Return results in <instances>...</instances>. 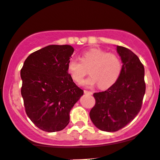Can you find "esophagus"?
Returning a JSON list of instances; mask_svg holds the SVG:
<instances>
[{"label": "esophagus", "mask_w": 160, "mask_h": 160, "mask_svg": "<svg viewBox=\"0 0 160 160\" xmlns=\"http://www.w3.org/2000/svg\"><path fill=\"white\" fill-rule=\"evenodd\" d=\"M84 93L87 95H92V92H91V91H88V90H84Z\"/></svg>", "instance_id": "34e87169"}]
</instances>
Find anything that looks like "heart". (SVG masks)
Wrapping results in <instances>:
<instances>
[{"label": "heart", "mask_w": 160, "mask_h": 160, "mask_svg": "<svg viewBox=\"0 0 160 160\" xmlns=\"http://www.w3.org/2000/svg\"><path fill=\"white\" fill-rule=\"evenodd\" d=\"M80 60L71 58L68 62V71L74 82L80 83L89 68L91 76L83 82L85 87L98 84L99 88L107 89L113 85L122 72V62L118 56L100 48H92L83 52Z\"/></svg>", "instance_id": "heart-1"}]
</instances>
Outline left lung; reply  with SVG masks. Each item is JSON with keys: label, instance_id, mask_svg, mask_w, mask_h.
<instances>
[{"label": "left lung", "instance_id": "1", "mask_svg": "<svg viewBox=\"0 0 160 160\" xmlns=\"http://www.w3.org/2000/svg\"><path fill=\"white\" fill-rule=\"evenodd\" d=\"M123 63L117 81L104 92H95L96 104L89 117L97 128L115 132L125 127L139 113L146 91L144 67L127 48L117 45Z\"/></svg>", "mask_w": 160, "mask_h": 160}]
</instances>
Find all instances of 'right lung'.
I'll list each match as a JSON object with an SVG mask.
<instances>
[{
    "mask_svg": "<svg viewBox=\"0 0 160 160\" xmlns=\"http://www.w3.org/2000/svg\"><path fill=\"white\" fill-rule=\"evenodd\" d=\"M74 49L51 45L33 52L20 71L21 95L26 115L38 128L61 131L70 122V112L83 95L68 71Z\"/></svg>",
    "mask_w": 160,
    "mask_h": 160,
    "instance_id": "right-lung-1",
    "label": "right lung"
}]
</instances>
